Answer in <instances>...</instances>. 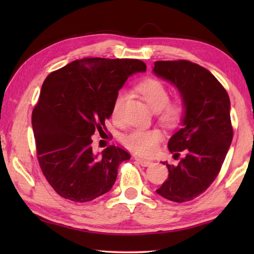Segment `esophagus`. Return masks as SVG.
I'll use <instances>...</instances> for the list:
<instances>
[{"instance_id": "obj_1", "label": "esophagus", "mask_w": 254, "mask_h": 254, "mask_svg": "<svg viewBox=\"0 0 254 254\" xmlns=\"http://www.w3.org/2000/svg\"><path fill=\"white\" fill-rule=\"evenodd\" d=\"M135 160L139 162L141 166H143V167H148V166H150L152 163L150 160H144V159H141V158H135Z\"/></svg>"}]
</instances>
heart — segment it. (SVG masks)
<instances>
[{"instance_id":"heart-1","label":"heart","mask_w":254,"mask_h":254,"mask_svg":"<svg viewBox=\"0 0 254 254\" xmlns=\"http://www.w3.org/2000/svg\"><path fill=\"white\" fill-rule=\"evenodd\" d=\"M136 91L141 94L143 100L148 103L150 109L157 112L158 118L166 126L175 127L183 119L185 107L180 101H169L168 89L160 80L156 78H147L140 81L136 86ZM123 94H119L112 107V117L118 119L120 115ZM162 140V133L158 128L150 130H133L123 135L122 143L124 147L136 154L149 157L157 151L159 143Z\"/></svg>"}]
</instances>
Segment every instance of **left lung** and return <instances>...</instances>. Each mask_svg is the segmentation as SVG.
I'll return each instance as SVG.
<instances>
[{
	"label": "left lung",
	"instance_id": "left-lung-1",
	"mask_svg": "<svg viewBox=\"0 0 254 254\" xmlns=\"http://www.w3.org/2000/svg\"><path fill=\"white\" fill-rule=\"evenodd\" d=\"M153 74L178 89L185 112L182 127L170 137L168 149L178 165H167L168 179L157 189L163 198L184 203L196 198L222 168L233 139L230 97L206 68L187 60L156 62Z\"/></svg>",
	"mask_w": 254,
	"mask_h": 254
}]
</instances>
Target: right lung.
I'll return each mask as SVG.
<instances>
[{
    "instance_id": "1",
    "label": "right lung",
    "mask_w": 254,
    "mask_h": 254,
    "mask_svg": "<svg viewBox=\"0 0 254 254\" xmlns=\"http://www.w3.org/2000/svg\"><path fill=\"white\" fill-rule=\"evenodd\" d=\"M137 59L84 58L47 77L32 112L37 157L46 179L66 199L85 203L111 190L119 165L131 158L115 145L94 153L102 130L128 77L144 72Z\"/></svg>"
}]
</instances>
